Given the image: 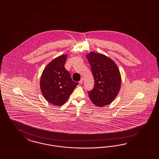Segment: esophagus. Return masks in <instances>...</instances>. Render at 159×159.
Instances as JSON below:
<instances>
[{
  "instance_id": "obj_1",
  "label": "esophagus",
  "mask_w": 159,
  "mask_h": 159,
  "mask_svg": "<svg viewBox=\"0 0 159 159\" xmlns=\"http://www.w3.org/2000/svg\"><path fill=\"white\" fill-rule=\"evenodd\" d=\"M83 79L82 78V79H80V80L79 82V83L80 84H83Z\"/></svg>"
}]
</instances>
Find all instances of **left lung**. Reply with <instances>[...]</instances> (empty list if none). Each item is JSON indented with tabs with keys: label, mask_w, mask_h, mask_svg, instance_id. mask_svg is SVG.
Instances as JSON below:
<instances>
[{
	"label": "left lung",
	"mask_w": 159,
	"mask_h": 159,
	"mask_svg": "<svg viewBox=\"0 0 159 159\" xmlns=\"http://www.w3.org/2000/svg\"><path fill=\"white\" fill-rule=\"evenodd\" d=\"M91 66L94 86L88 94L91 101L98 107L110 104L120 90L121 77L116 63L101 53L86 55Z\"/></svg>",
	"instance_id": "left-lung-1"
}]
</instances>
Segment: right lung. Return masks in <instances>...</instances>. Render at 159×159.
Returning a JSON list of instances; mask_svg holds the SVG:
<instances>
[{"label":"right lung","instance_id":"obj_1","mask_svg":"<svg viewBox=\"0 0 159 159\" xmlns=\"http://www.w3.org/2000/svg\"><path fill=\"white\" fill-rule=\"evenodd\" d=\"M67 55L54 59L45 67L40 80L42 94L50 103L61 106L65 104L78 83L73 81L65 68Z\"/></svg>","mask_w":159,"mask_h":159}]
</instances>
